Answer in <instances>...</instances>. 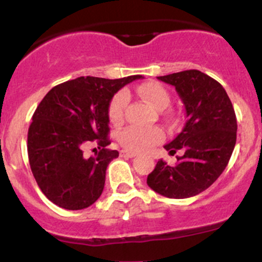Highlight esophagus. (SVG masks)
Here are the masks:
<instances>
[{
    "label": "esophagus",
    "mask_w": 262,
    "mask_h": 262,
    "mask_svg": "<svg viewBox=\"0 0 262 262\" xmlns=\"http://www.w3.org/2000/svg\"><path fill=\"white\" fill-rule=\"evenodd\" d=\"M138 155V153L137 152H132V150H121L120 152V156L121 157H124V158H133V157H136V156Z\"/></svg>",
    "instance_id": "esophagus-1"
}]
</instances>
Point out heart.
<instances>
[{"label":"heart","mask_w":262,"mask_h":262,"mask_svg":"<svg viewBox=\"0 0 262 262\" xmlns=\"http://www.w3.org/2000/svg\"><path fill=\"white\" fill-rule=\"evenodd\" d=\"M137 92L146 101L149 102L157 110H163L171 101L170 92L158 82H147L137 87ZM128 104V95L126 92L120 91L114 95L109 104L107 115L112 123L119 124L124 118V112ZM165 137V133L161 128H138V126H128L119 132L118 142L120 146L129 150H147Z\"/></svg>","instance_id":"heart-1"}]
</instances>
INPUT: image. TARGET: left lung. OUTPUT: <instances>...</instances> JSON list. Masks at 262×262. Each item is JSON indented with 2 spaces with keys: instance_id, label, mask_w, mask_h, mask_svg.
Segmentation results:
<instances>
[{
  "instance_id": "1",
  "label": "left lung",
  "mask_w": 262,
  "mask_h": 262,
  "mask_svg": "<svg viewBox=\"0 0 262 262\" xmlns=\"http://www.w3.org/2000/svg\"><path fill=\"white\" fill-rule=\"evenodd\" d=\"M158 80L175 86L184 102L186 123L181 133L166 144L178 163L160 160L147 184L158 194L185 199L207 190L228 165L237 138V120L232 102L218 81L198 70L182 71Z\"/></svg>"
}]
</instances>
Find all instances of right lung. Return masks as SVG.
<instances>
[{"label": "right lung", "instance_id": "1", "mask_svg": "<svg viewBox=\"0 0 262 262\" xmlns=\"http://www.w3.org/2000/svg\"><path fill=\"white\" fill-rule=\"evenodd\" d=\"M138 78L78 77L53 87L38 105L28 132L29 163L38 186L55 205L80 210L100 198L107 165L119 156L106 148L109 104L121 87ZM90 143L99 150L87 159L83 150Z\"/></svg>", "mask_w": 262, "mask_h": 262}]
</instances>
